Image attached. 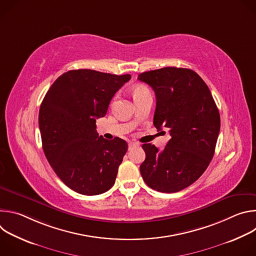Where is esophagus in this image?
<instances>
[{
  "instance_id": "esophagus-1",
  "label": "esophagus",
  "mask_w": 256,
  "mask_h": 256,
  "mask_svg": "<svg viewBox=\"0 0 256 256\" xmlns=\"http://www.w3.org/2000/svg\"><path fill=\"white\" fill-rule=\"evenodd\" d=\"M134 146H138V142H128L130 149L132 147H134Z\"/></svg>"
}]
</instances>
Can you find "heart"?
I'll use <instances>...</instances> for the list:
<instances>
[{"mask_svg": "<svg viewBox=\"0 0 256 256\" xmlns=\"http://www.w3.org/2000/svg\"><path fill=\"white\" fill-rule=\"evenodd\" d=\"M150 92L148 87H146L144 85H138L134 87V96H138V95H142L144 93H148Z\"/></svg>", "mask_w": 256, "mask_h": 256, "instance_id": "1", "label": "heart"}]
</instances>
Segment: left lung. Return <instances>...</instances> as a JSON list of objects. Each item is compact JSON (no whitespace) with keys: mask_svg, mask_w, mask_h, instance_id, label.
Listing matches in <instances>:
<instances>
[{"mask_svg":"<svg viewBox=\"0 0 256 256\" xmlns=\"http://www.w3.org/2000/svg\"><path fill=\"white\" fill-rule=\"evenodd\" d=\"M138 79L155 92V128H168L171 136L161 151L151 144L142 146V177L157 192H180L196 181L212 159L220 114L208 87L192 70L166 66L142 72Z\"/></svg>","mask_w":256,"mask_h":256,"instance_id":"1","label":"left lung"}]
</instances>
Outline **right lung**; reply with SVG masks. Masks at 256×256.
Returning a JSON list of instances; mask_svg holds the SVG:
<instances>
[{
	"label": "right lung",
	"instance_id": "obj_1",
	"mask_svg": "<svg viewBox=\"0 0 256 256\" xmlns=\"http://www.w3.org/2000/svg\"><path fill=\"white\" fill-rule=\"evenodd\" d=\"M130 75L94 70H68L48 89L38 122L46 157L56 174L84 196L110 190L128 151V142L98 136L96 120L103 118L114 94Z\"/></svg>",
	"mask_w": 256,
	"mask_h": 256
}]
</instances>
